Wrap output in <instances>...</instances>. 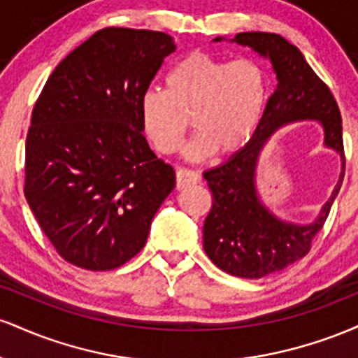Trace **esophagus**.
Returning a JSON list of instances; mask_svg holds the SVG:
<instances>
[{
	"instance_id": "esophagus-1",
	"label": "esophagus",
	"mask_w": 358,
	"mask_h": 358,
	"mask_svg": "<svg viewBox=\"0 0 358 358\" xmlns=\"http://www.w3.org/2000/svg\"><path fill=\"white\" fill-rule=\"evenodd\" d=\"M200 182H202V176L196 173V171L188 170V168H180V170H176V187L178 188H187L190 187V185Z\"/></svg>"
}]
</instances>
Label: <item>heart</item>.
I'll list each match as a JSON object with an SVG mask.
<instances>
[{
    "mask_svg": "<svg viewBox=\"0 0 358 358\" xmlns=\"http://www.w3.org/2000/svg\"><path fill=\"white\" fill-rule=\"evenodd\" d=\"M269 101V77L254 59L227 60L192 52L166 73V89L148 87L139 97V121L159 153H173L192 116L196 134L185 146L188 159L217 151L236 155L256 134Z\"/></svg>",
    "mask_w": 358,
    "mask_h": 358,
    "instance_id": "b5f03b06",
    "label": "heart"
}]
</instances>
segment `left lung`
I'll use <instances>...</instances> for the list:
<instances>
[{"mask_svg":"<svg viewBox=\"0 0 358 358\" xmlns=\"http://www.w3.org/2000/svg\"><path fill=\"white\" fill-rule=\"evenodd\" d=\"M224 36H217L222 42ZM232 42L271 60L278 85L266 106L256 134L244 150L203 173L212 192V208L203 224V249L217 268L237 278L259 279L305 257L322 231L345 175L342 116L328 85L308 65L298 47L276 34L244 31ZM318 120L325 145L343 158V173L332 196L310 224L278 220L260 202L255 187L258 155L270 134L296 120Z\"/></svg>","mask_w":358,"mask_h":358,"instance_id":"8db88e82","label":"left lung"}]
</instances>
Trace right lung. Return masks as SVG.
<instances>
[{"label": "right lung", "mask_w": 358, "mask_h": 358, "mask_svg": "<svg viewBox=\"0 0 358 358\" xmlns=\"http://www.w3.org/2000/svg\"><path fill=\"white\" fill-rule=\"evenodd\" d=\"M175 48L163 31L104 28L57 65L36 101L24 196L77 268L109 271L136 256L175 188L139 121V97Z\"/></svg>", "instance_id": "add662e5"}]
</instances>
